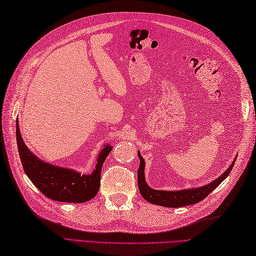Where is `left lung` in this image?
I'll return each mask as SVG.
<instances>
[{
  "instance_id": "left-lung-1",
  "label": "left lung",
  "mask_w": 256,
  "mask_h": 256,
  "mask_svg": "<svg viewBox=\"0 0 256 256\" xmlns=\"http://www.w3.org/2000/svg\"><path fill=\"white\" fill-rule=\"evenodd\" d=\"M140 157V167L138 170V184L140 192L142 197L148 200V202L154 204L157 206H167V208H179V206H190L199 202L202 199H204L212 190L216 189L219 184L224 180L226 176L229 175L232 170L233 165H234L236 160H233L231 166L222 174V175L216 178V180L206 184V186L199 187V188H192V189H184L178 190V192H165V190H156L150 188L145 180L144 176V168H145V160L143 157L140 156V152H138Z\"/></svg>"
}]
</instances>
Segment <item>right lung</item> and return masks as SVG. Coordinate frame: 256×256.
Returning a JSON list of instances; mask_svg holds the SVG:
<instances>
[{
  "label": "right lung",
  "instance_id": "add662e5",
  "mask_svg": "<svg viewBox=\"0 0 256 256\" xmlns=\"http://www.w3.org/2000/svg\"><path fill=\"white\" fill-rule=\"evenodd\" d=\"M16 140L25 174L47 198L62 202L81 204L96 197L100 188L101 168L112 150L111 145H106L100 152L94 170L88 175H81L74 170L42 162L32 154L22 138L18 121H16Z\"/></svg>",
  "mask_w": 256,
  "mask_h": 256
}]
</instances>
